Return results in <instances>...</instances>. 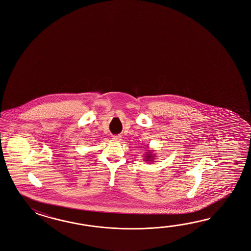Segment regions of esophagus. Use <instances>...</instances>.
<instances>
[{
	"label": "esophagus",
	"mask_w": 251,
	"mask_h": 251,
	"mask_svg": "<svg viewBox=\"0 0 251 251\" xmlns=\"http://www.w3.org/2000/svg\"><path fill=\"white\" fill-rule=\"evenodd\" d=\"M112 139L113 140H115V141H119V140L121 139V136H119V135H114Z\"/></svg>",
	"instance_id": "obj_1"
}]
</instances>
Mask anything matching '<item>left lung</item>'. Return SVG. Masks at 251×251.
Returning <instances> with one entry per match:
<instances>
[{
  "instance_id": "obj_1",
  "label": "left lung",
  "mask_w": 251,
  "mask_h": 251,
  "mask_svg": "<svg viewBox=\"0 0 251 251\" xmlns=\"http://www.w3.org/2000/svg\"><path fill=\"white\" fill-rule=\"evenodd\" d=\"M148 151L149 152H146V154L144 156V158H145L144 160H145V161H152L154 159V153H152V151H150V150H148Z\"/></svg>"
}]
</instances>
